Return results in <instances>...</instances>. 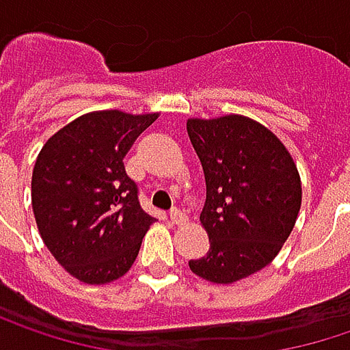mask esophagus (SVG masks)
Masks as SVG:
<instances>
[{
  "mask_svg": "<svg viewBox=\"0 0 350 350\" xmlns=\"http://www.w3.org/2000/svg\"><path fill=\"white\" fill-rule=\"evenodd\" d=\"M170 220L176 226H184V224H188V214L180 208H174V210H170Z\"/></svg>",
  "mask_w": 350,
  "mask_h": 350,
  "instance_id": "esophagus-1",
  "label": "esophagus"
}]
</instances>
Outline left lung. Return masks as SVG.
<instances>
[{
    "instance_id": "8db88e82",
    "label": "left lung",
    "mask_w": 350,
    "mask_h": 350,
    "mask_svg": "<svg viewBox=\"0 0 350 350\" xmlns=\"http://www.w3.org/2000/svg\"><path fill=\"white\" fill-rule=\"evenodd\" d=\"M186 130L204 170L200 222L210 239L206 256L188 265L204 280L230 284L270 265L291 237L301 176L284 144L246 116L190 118Z\"/></svg>"
}]
</instances>
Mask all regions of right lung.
Wrapping results in <instances>:
<instances>
[{"instance_id":"add662e5","label":"right lung","mask_w":350,"mask_h":350,"mask_svg":"<svg viewBox=\"0 0 350 350\" xmlns=\"http://www.w3.org/2000/svg\"><path fill=\"white\" fill-rule=\"evenodd\" d=\"M158 113L102 110L55 132L38 154L31 206L53 258L85 284H106L132 269L156 220L138 200L124 156Z\"/></svg>"}]
</instances>
